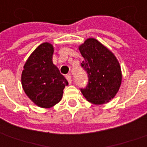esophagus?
Returning a JSON list of instances; mask_svg holds the SVG:
<instances>
[{
  "label": "esophagus",
  "mask_w": 147,
  "mask_h": 147,
  "mask_svg": "<svg viewBox=\"0 0 147 147\" xmlns=\"http://www.w3.org/2000/svg\"><path fill=\"white\" fill-rule=\"evenodd\" d=\"M66 80L68 81V82H69V84H71V82H72V78H71V76L69 74L66 75Z\"/></svg>",
  "instance_id": "1"
}]
</instances>
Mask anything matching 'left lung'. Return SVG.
Instances as JSON below:
<instances>
[{"instance_id": "1", "label": "left lung", "mask_w": 147, "mask_h": 147, "mask_svg": "<svg viewBox=\"0 0 147 147\" xmlns=\"http://www.w3.org/2000/svg\"><path fill=\"white\" fill-rule=\"evenodd\" d=\"M88 75V84L81 91L93 104L109 102L119 91L122 81L121 66L112 51L95 38H88L78 47Z\"/></svg>"}]
</instances>
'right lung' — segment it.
I'll use <instances>...</instances> for the list:
<instances>
[{
    "mask_svg": "<svg viewBox=\"0 0 147 147\" xmlns=\"http://www.w3.org/2000/svg\"><path fill=\"white\" fill-rule=\"evenodd\" d=\"M54 47L40 45L29 56L21 76L22 88L29 98L41 108H51L63 98L68 81L52 62Z\"/></svg>",
    "mask_w": 147,
    "mask_h": 147,
    "instance_id": "add662e5",
    "label": "right lung"
}]
</instances>
